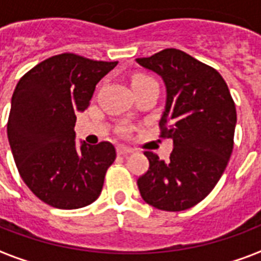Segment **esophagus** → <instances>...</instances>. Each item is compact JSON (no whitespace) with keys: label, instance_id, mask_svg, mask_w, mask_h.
<instances>
[{"label":"esophagus","instance_id":"34e87169","mask_svg":"<svg viewBox=\"0 0 261 261\" xmlns=\"http://www.w3.org/2000/svg\"><path fill=\"white\" fill-rule=\"evenodd\" d=\"M133 152V149L131 148H128V146H117V155H121V156H125L128 155V153H131Z\"/></svg>","mask_w":261,"mask_h":261}]
</instances>
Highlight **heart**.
<instances>
[{
	"mask_svg": "<svg viewBox=\"0 0 261 261\" xmlns=\"http://www.w3.org/2000/svg\"><path fill=\"white\" fill-rule=\"evenodd\" d=\"M149 80H153L152 77L146 76V74H136V76L133 77V80H131V86H138V84H141V83H145V82H149ZM121 134H127V128L125 127H123L121 128Z\"/></svg>",
	"mask_w": 261,
	"mask_h": 261,
	"instance_id": "1",
	"label": "heart"
}]
</instances>
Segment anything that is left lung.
I'll use <instances>...</instances> for the list:
<instances>
[{"instance_id": "8db88e82", "label": "left lung", "mask_w": 261, "mask_h": 261, "mask_svg": "<svg viewBox=\"0 0 261 261\" xmlns=\"http://www.w3.org/2000/svg\"><path fill=\"white\" fill-rule=\"evenodd\" d=\"M137 62L165 82L160 138L174 144L167 162L144 152L149 169L137 179L138 190L156 209H190L212 192L228 165L237 124L232 96L219 71L184 51L167 48Z\"/></svg>"}]
</instances>
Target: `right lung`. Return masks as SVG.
I'll use <instances>...</instances> for the list:
<instances>
[{"label":"right lung","mask_w":261,"mask_h":261,"mask_svg":"<svg viewBox=\"0 0 261 261\" xmlns=\"http://www.w3.org/2000/svg\"><path fill=\"white\" fill-rule=\"evenodd\" d=\"M116 65L65 52L30 69L13 91L8 117L13 159L24 184L52 207H84L101 194L115 146L83 142L77 149L74 124Z\"/></svg>","instance_id":"add662e5"}]
</instances>
